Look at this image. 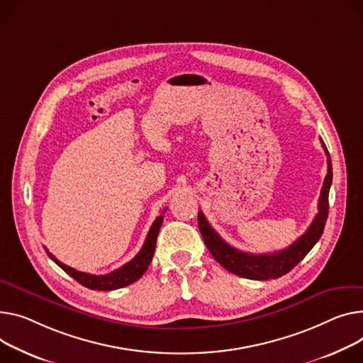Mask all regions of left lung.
<instances>
[{
  "mask_svg": "<svg viewBox=\"0 0 363 363\" xmlns=\"http://www.w3.org/2000/svg\"><path fill=\"white\" fill-rule=\"evenodd\" d=\"M321 144L327 153L328 171L318 200V214L315 216V219L312 220L308 230L286 250L273 254H250L239 251L230 247L228 242H225L219 236V233L210 226L203 211H199V228L204 239V244L214 257V259L219 262L223 269H226L232 274L251 280L279 279L291 272L296 264H299L305 258V255L312 250V247L318 242V239L324 232L328 217V192L333 182L331 159L323 140Z\"/></svg>",
  "mask_w": 363,
  "mask_h": 363,
  "instance_id": "8db88e82",
  "label": "left lung"
}]
</instances>
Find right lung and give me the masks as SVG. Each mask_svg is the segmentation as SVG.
I'll use <instances>...</instances> for the list:
<instances>
[{
	"mask_svg": "<svg viewBox=\"0 0 363 363\" xmlns=\"http://www.w3.org/2000/svg\"><path fill=\"white\" fill-rule=\"evenodd\" d=\"M162 222H163V216H159L157 219L153 222V225H152V228L147 233V238H146V240H144L143 248L140 250V252L131 261L124 264L123 267H119V269H116V270H113L108 274H102V276H94V274L77 272L74 269L68 267V265L62 264L58 258H55L46 248H45V251H46L48 257H50L55 264H58L60 267L68 276H71L72 279H76L84 287L91 289V291H115V289L125 287V286L137 281L144 274V272L149 269L152 258L155 255L156 240H157V235H159Z\"/></svg>",
	"mask_w": 363,
	"mask_h": 363,
	"instance_id": "obj_1",
	"label": "right lung"
}]
</instances>
